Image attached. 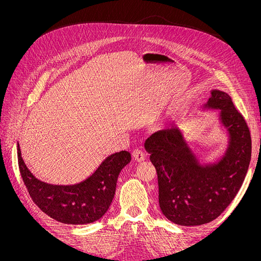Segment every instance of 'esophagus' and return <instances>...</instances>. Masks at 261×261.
<instances>
[{"label": "esophagus", "mask_w": 261, "mask_h": 261, "mask_svg": "<svg viewBox=\"0 0 261 261\" xmlns=\"http://www.w3.org/2000/svg\"><path fill=\"white\" fill-rule=\"evenodd\" d=\"M133 158H134V160H135V161L141 162V161L145 160L146 155H145V153L143 152V150L135 149V150H134V151H133Z\"/></svg>", "instance_id": "34e87169"}]
</instances>
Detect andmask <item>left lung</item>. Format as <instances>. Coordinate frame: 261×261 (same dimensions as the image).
I'll return each mask as SVG.
<instances>
[{
	"label": "left lung",
	"instance_id": "obj_1",
	"mask_svg": "<svg viewBox=\"0 0 261 261\" xmlns=\"http://www.w3.org/2000/svg\"><path fill=\"white\" fill-rule=\"evenodd\" d=\"M202 110H219L227 132V147L216 162L200 163L177 127L158 130L145 143L156 170L160 209L183 226L209 223L225 210L240 191L251 156L248 126L226 92L212 89Z\"/></svg>",
	"mask_w": 261,
	"mask_h": 261
}]
</instances>
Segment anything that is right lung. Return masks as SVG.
Here are the masks:
<instances>
[{"label": "right lung", "instance_id": "obj_1", "mask_svg": "<svg viewBox=\"0 0 261 261\" xmlns=\"http://www.w3.org/2000/svg\"><path fill=\"white\" fill-rule=\"evenodd\" d=\"M17 156L20 175L31 199L49 217L65 224H88L103 217L114 198L117 177L132 159L130 153L123 150L106 158L81 183L53 185L38 179L29 171L19 144Z\"/></svg>", "mask_w": 261, "mask_h": 261}]
</instances>
